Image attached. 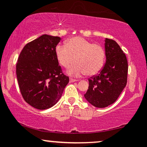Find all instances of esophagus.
<instances>
[{"instance_id":"obj_1","label":"esophagus","mask_w":147,"mask_h":147,"mask_svg":"<svg viewBox=\"0 0 147 147\" xmlns=\"http://www.w3.org/2000/svg\"><path fill=\"white\" fill-rule=\"evenodd\" d=\"M77 82V79L70 78V82Z\"/></svg>"}]
</instances>
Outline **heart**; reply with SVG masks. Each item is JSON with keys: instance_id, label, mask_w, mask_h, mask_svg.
Returning <instances> with one entry per match:
<instances>
[{"instance_id": "obj_1", "label": "heart", "mask_w": 147, "mask_h": 147, "mask_svg": "<svg viewBox=\"0 0 147 147\" xmlns=\"http://www.w3.org/2000/svg\"><path fill=\"white\" fill-rule=\"evenodd\" d=\"M55 54L64 68H68L76 60L77 63L68 70L69 75L73 76L86 73L88 76L97 75L102 70L105 59V52L102 45L92 43L80 36L70 38L67 41L66 45H57Z\"/></svg>"}]
</instances>
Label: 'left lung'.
<instances>
[{"instance_id": "left-lung-1", "label": "left lung", "mask_w": 147, "mask_h": 147, "mask_svg": "<svg viewBox=\"0 0 147 147\" xmlns=\"http://www.w3.org/2000/svg\"><path fill=\"white\" fill-rule=\"evenodd\" d=\"M105 53L106 63L99 74L88 79V90L84 95L88 102L97 108L113 104L127 83V59L119 45L106 38Z\"/></svg>"}]
</instances>
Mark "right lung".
Returning <instances> with one entry per match:
<instances>
[{
    "label": "right lung",
    "instance_id": "add662e5",
    "mask_svg": "<svg viewBox=\"0 0 147 147\" xmlns=\"http://www.w3.org/2000/svg\"><path fill=\"white\" fill-rule=\"evenodd\" d=\"M59 36L43 34L27 43L16 63V77L24 100L32 107L45 110L59 100L69 77L59 65L55 48Z\"/></svg>",
    "mask_w": 147,
    "mask_h": 147
}]
</instances>
